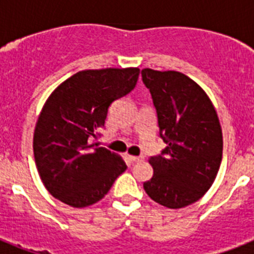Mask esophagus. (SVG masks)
I'll return each instance as SVG.
<instances>
[{
	"label": "esophagus",
	"mask_w": 254,
	"mask_h": 254,
	"mask_svg": "<svg viewBox=\"0 0 254 254\" xmlns=\"http://www.w3.org/2000/svg\"><path fill=\"white\" fill-rule=\"evenodd\" d=\"M127 159L130 161V162L135 163V162H142L143 158L142 157H134V155H127Z\"/></svg>",
	"instance_id": "esophagus-1"
}]
</instances>
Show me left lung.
Wrapping results in <instances>:
<instances>
[{
    "mask_svg": "<svg viewBox=\"0 0 254 254\" xmlns=\"http://www.w3.org/2000/svg\"><path fill=\"white\" fill-rule=\"evenodd\" d=\"M141 73L167 143L162 154L149 159L154 173L143 189L158 204L183 208L208 191L220 169V121L204 89L185 73L150 68Z\"/></svg>",
    "mask_w": 254,
    "mask_h": 254,
    "instance_id": "left-lung-1",
    "label": "left lung"
}]
</instances>
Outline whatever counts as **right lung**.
<instances>
[{
  "label": "right lung",
  "mask_w": 254,
  "mask_h": 254,
  "mask_svg": "<svg viewBox=\"0 0 254 254\" xmlns=\"http://www.w3.org/2000/svg\"><path fill=\"white\" fill-rule=\"evenodd\" d=\"M139 68L79 71L46 100L34 129L35 165L54 197L75 208L101 200L127 170L120 155L99 147L108 108L127 95Z\"/></svg>",
  "instance_id": "obj_1"
}]
</instances>
